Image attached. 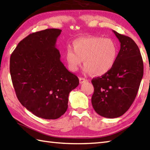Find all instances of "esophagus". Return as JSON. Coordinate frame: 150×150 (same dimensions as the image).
Listing matches in <instances>:
<instances>
[{"label":"esophagus","mask_w":150,"mask_h":150,"mask_svg":"<svg viewBox=\"0 0 150 150\" xmlns=\"http://www.w3.org/2000/svg\"><path fill=\"white\" fill-rule=\"evenodd\" d=\"M87 81V80L85 79V78H83V77H79V82H80L81 84H82V83L86 82V81Z\"/></svg>","instance_id":"1"}]
</instances>
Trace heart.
<instances>
[{
	"instance_id": "obj_1",
	"label": "heart",
	"mask_w": 150,
	"mask_h": 150,
	"mask_svg": "<svg viewBox=\"0 0 150 150\" xmlns=\"http://www.w3.org/2000/svg\"><path fill=\"white\" fill-rule=\"evenodd\" d=\"M73 47H67L65 58L68 67L76 71L83 60L86 73L101 76L110 71L117 60L118 47L112 39L103 37H81L72 43Z\"/></svg>"
}]
</instances>
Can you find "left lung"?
Segmentation results:
<instances>
[{
	"label": "left lung",
	"mask_w": 150,
	"mask_h": 150,
	"mask_svg": "<svg viewBox=\"0 0 150 150\" xmlns=\"http://www.w3.org/2000/svg\"><path fill=\"white\" fill-rule=\"evenodd\" d=\"M113 32L120 43L117 60L110 71L91 81L94 110L108 118L119 117L130 108L144 74L143 60L135 42L115 30Z\"/></svg>",
	"instance_id": "8db88e82"
}]
</instances>
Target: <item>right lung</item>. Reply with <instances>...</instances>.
<instances>
[{"mask_svg": "<svg viewBox=\"0 0 150 150\" xmlns=\"http://www.w3.org/2000/svg\"><path fill=\"white\" fill-rule=\"evenodd\" d=\"M62 30L32 33L12 52L10 72L20 103L38 117L59 118L68 108L69 93L79 81L60 60L56 41Z\"/></svg>", "mask_w": 150, "mask_h": 150, "instance_id": "obj_1", "label": "right lung"}]
</instances>
